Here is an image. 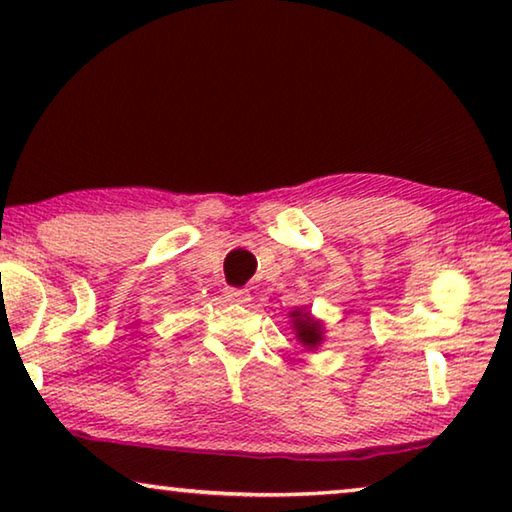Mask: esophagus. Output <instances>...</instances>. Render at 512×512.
Listing matches in <instances>:
<instances>
[{
  "instance_id": "obj_1",
  "label": "esophagus",
  "mask_w": 512,
  "mask_h": 512,
  "mask_svg": "<svg viewBox=\"0 0 512 512\" xmlns=\"http://www.w3.org/2000/svg\"><path fill=\"white\" fill-rule=\"evenodd\" d=\"M225 296H228L232 302H250V291L248 289H239V287H228L225 289Z\"/></svg>"
}]
</instances>
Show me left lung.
<instances>
[{
  "label": "left lung",
  "mask_w": 512,
  "mask_h": 512,
  "mask_svg": "<svg viewBox=\"0 0 512 512\" xmlns=\"http://www.w3.org/2000/svg\"><path fill=\"white\" fill-rule=\"evenodd\" d=\"M291 329L296 334L298 343L307 350H318L325 341V323L316 318L307 307H296L289 311Z\"/></svg>",
  "instance_id": "8db88e82"
}]
</instances>
